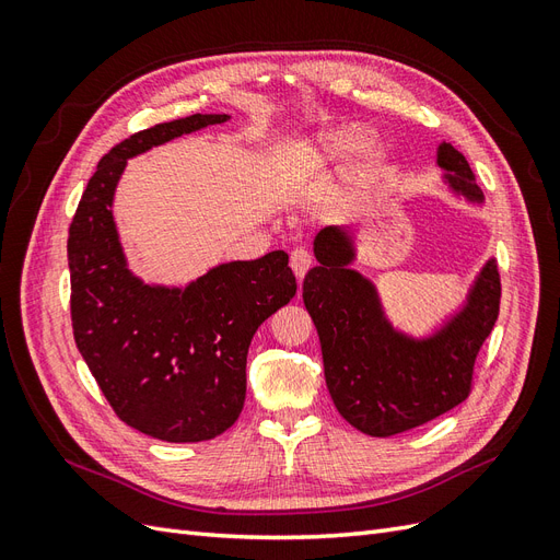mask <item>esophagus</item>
Instances as JSON below:
<instances>
[{
    "label": "esophagus",
    "mask_w": 560,
    "mask_h": 560,
    "mask_svg": "<svg viewBox=\"0 0 560 560\" xmlns=\"http://www.w3.org/2000/svg\"><path fill=\"white\" fill-rule=\"evenodd\" d=\"M290 266H292L294 276H296L299 282H301V278L306 276L308 268L313 266V254H311L306 247H296V249L292 252V257H290Z\"/></svg>",
    "instance_id": "esophagus-1"
}]
</instances>
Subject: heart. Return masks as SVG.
I'll return each instance as SVG.
<instances>
[{
  "label": "heart",
  "mask_w": 560,
  "mask_h": 560,
  "mask_svg": "<svg viewBox=\"0 0 560 560\" xmlns=\"http://www.w3.org/2000/svg\"><path fill=\"white\" fill-rule=\"evenodd\" d=\"M369 144V130L360 124H348L327 132L311 151V163L315 167H329L348 161Z\"/></svg>",
  "instance_id": "obj_1"
}]
</instances>
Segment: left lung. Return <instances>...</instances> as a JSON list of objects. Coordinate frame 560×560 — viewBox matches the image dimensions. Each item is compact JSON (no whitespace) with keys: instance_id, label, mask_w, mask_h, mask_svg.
Returning <instances> with one entry per match:
<instances>
[{"instance_id":"8db88e82","label":"left lung","mask_w":560,"mask_h":560,"mask_svg":"<svg viewBox=\"0 0 560 560\" xmlns=\"http://www.w3.org/2000/svg\"><path fill=\"white\" fill-rule=\"evenodd\" d=\"M436 165L455 196L481 206L469 163L448 142ZM317 266L303 280V303L315 322L329 395L352 428L393 436L434 420L467 399L474 360L500 313V273L488 259L463 308L430 336L413 338L385 317L376 284L350 268L354 238L325 226L313 241Z\"/></svg>"}]
</instances>
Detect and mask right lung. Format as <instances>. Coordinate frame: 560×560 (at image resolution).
I'll return each instance as SVG.
<instances>
[{"label": "right lung", "mask_w": 560, "mask_h": 560, "mask_svg": "<svg viewBox=\"0 0 560 560\" xmlns=\"http://www.w3.org/2000/svg\"><path fill=\"white\" fill-rule=\"evenodd\" d=\"M191 114L130 135L97 163L67 238L74 341L126 425L161 442H208L238 420L245 366L261 322L296 294L282 249L210 268L186 287L132 273L114 224V191L128 159L229 121Z\"/></svg>", "instance_id": "obj_1"}]
</instances>
